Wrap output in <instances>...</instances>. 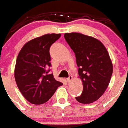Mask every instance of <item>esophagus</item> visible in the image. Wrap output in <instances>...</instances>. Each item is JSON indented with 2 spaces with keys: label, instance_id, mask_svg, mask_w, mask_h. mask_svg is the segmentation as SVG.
Returning <instances> with one entry per match:
<instances>
[{
  "label": "esophagus",
  "instance_id": "1",
  "mask_svg": "<svg viewBox=\"0 0 128 128\" xmlns=\"http://www.w3.org/2000/svg\"><path fill=\"white\" fill-rule=\"evenodd\" d=\"M72 79H73V77H72V76H70L68 77V78H66V80H67V82L68 83H71V81L72 80Z\"/></svg>",
  "mask_w": 128,
  "mask_h": 128
}]
</instances>
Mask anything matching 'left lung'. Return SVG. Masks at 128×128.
<instances>
[{
  "mask_svg": "<svg viewBox=\"0 0 128 128\" xmlns=\"http://www.w3.org/2000/svg\"><path fill=\"white\" fill-rule=\"evenodd\" d=\"M64 37L76 54L78 77L83 84L79 103L91 104L107 88L113 72L109 54L99 40L79 33H65Z\"/></svg>",
  "mask_w": 128,
  "mask_h": 128,
  "instance_id": "left-lung-1",
  "label": "left lung"
}]
</instances>
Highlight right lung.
Instances as JSON below:
<instances>
[{
	"label": "right lung",
	"instance_id": "1",
	"mask_svg": "<svg viewBox=\"0 0 128 128\" xmlns=\"http://www.w3.org/2000/svg\"><path fill=\"white\" fill-rule=\"evenodd\" d=\"M60 37V34H51L34 38L23 46L18 55L15 80L23 96L31 104H44L63 85L52 74H48L51 66L50 47Z\"/></svg>",
	"mask_w": 128,
	"mask_h": 128
}]
</instances>
